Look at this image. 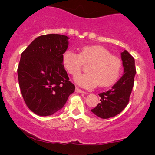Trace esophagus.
<instances>
[{
  "mask_svg": "<svg viewBox=\"0 0 155 155\" xmlns=\"http://www.w3.org/2000/svg\"><path fill=\"white\" fill-rule=\"evenodd\" d=\"M76 92H78V93H85L84 91H83V90H80V89L78 88V87H76Z\"/></svg>",
  "mask_w": 155,
  "mask_h": 155,
  "instance_id": "esophagus-1",
  "label": "esophagus"
}]
</instances>
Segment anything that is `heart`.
Returning a JSON list of instances; mask_svg holds the SVG:
<instances>
[{"mask_svg":"<svg viewBox=\"0 0 155 155\" xmlns=\"http://www.w3.org/2000/svg\"><path fill=\"white\" fill-rule=\"evenodd\" d=\"M62 63L66 71L73 76L81 72L83 64H90L88 74L75 78L76 82L85 88H92L98 84L101 87L111 86L118 79L122 68L120 60L111 55L109 51L100 45L81 47L79 54L66 50L62 55Z\"/></svg>","mask_w":155,"mask_h":155,"instance_id":"heart-1","label":"heart"}]
</instances>
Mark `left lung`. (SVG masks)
Returning <instances> with one entry per match:
<instances>
[{
  "label": "left lung",
  "instance_id": "8db88e82",
  "mask_svg": "<svg viewBox=\"0 0 155 155\" xmlns=\"http://www.w3.org/2000/svg\"><path fill=\"white\" fill-rule=\"evenodd\" d=\"M124 74L107 92L98 94L101 102L91 111L102 119L115 117L124 110L129 102L136 74L135 60L127 50L121 53Z\"/></svg>",
  "mask_w": 155,
  "mask_h": 155
}]
</instances>
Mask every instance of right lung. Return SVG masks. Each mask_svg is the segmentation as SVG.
<instances>
[{
	"mask_svg": "<svg viewBox=\"0 0 155 155\" xmlns=\"http://www.w3.org/2000/svg\"><path fill=\"white\" fill-rule=\"evenodd\" d=\"M69 38L60 34L37 37L21 54L17 74L25 102L38 116L52 115L75 90L62 63Z\"/></svg>",
	"mask_w": 155,
	"mask_h": 155,
	"instance_id": "right-lung-1",
	"label": "right lung"
}]
</instances>
